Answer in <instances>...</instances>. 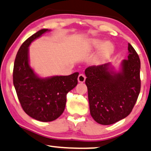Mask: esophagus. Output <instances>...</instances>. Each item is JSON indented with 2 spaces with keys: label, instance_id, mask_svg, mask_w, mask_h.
I'll list each match as a JSON object with an SVG mask.
<instances>
[{
  "label": "esophagus",
  "instance_id": "obj_1",
  "mask_svg": "<svg viewBox=\"0 0 151 151\" xmlns=\"http://www.w3.org/2000/svg\"><path fill=\"white\" fill-rule=\"evenodd\" d=\"M85 80H86V77H85L84 74H80L78 77V81L80 83H83L84 82Z\"/></svg>",
  "mask_w": 151,
  "mask_h": 151
}]
</instances>
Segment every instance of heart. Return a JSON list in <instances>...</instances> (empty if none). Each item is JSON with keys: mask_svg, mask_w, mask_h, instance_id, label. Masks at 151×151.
I'll use <instances>...</instances> for the list:
<instances>
[{"mask_svg": "<svg viewBox=\"0 0 151 151\" xmlns=\"http://www.w3.org/2000/svg\"><path fill=\"white\" fill-rule=\"evenodd\" d=\"M101 44V41L99 39H94L91 41L92 48H99L100 45ZM114 52V46L109 41L103 43L96 52L95 58H94V63L99 64L102 63L105 60H106Z\"/></svg>", "mask_w": 151, "mask_h": 151, "instance_id": "heart-1", "label": "heart"}]
</instances>
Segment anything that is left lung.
Returning <instances> with one entry per match:
<instances>
[{
  "label": "left lung",
  "instance_id": "8db88e82",
  "mask_svg": "<svg viewBox=\"0 0 151 151\" xmlns=\"http://www.w3.org/2000/svg\"><path fill=\"white\" fill-rule=\"evenodd\" d=\"M128 50V58L122 62L119 72L110 70L109 63L85 70L91 115L101 124H112L127 117L137 101L141 62L130 43Z\"/></svg>",
  "mask_w": 151,
  "mask_h": 151
}]
</instances>
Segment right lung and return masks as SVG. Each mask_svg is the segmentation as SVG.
<instances>
[{"label":"right lung","instance_id":"add662e5","mask_svg":"<svg viewBox=\"0 0 151 151\" xmlns=\"http://www.w3.org/2000/svg\"><path fill=\"white\" fill-rule=\"evenodd\" d=\"M48 29L31 36L18 50L13 68V84L21 106L31 117L41 122L55 120L64 112L67 94L77 86L78 72L69 76H54L42 79L29 64V48L34 39Z\"/></svg>","mask_w":151,"mask_h":151}]
</instances>
